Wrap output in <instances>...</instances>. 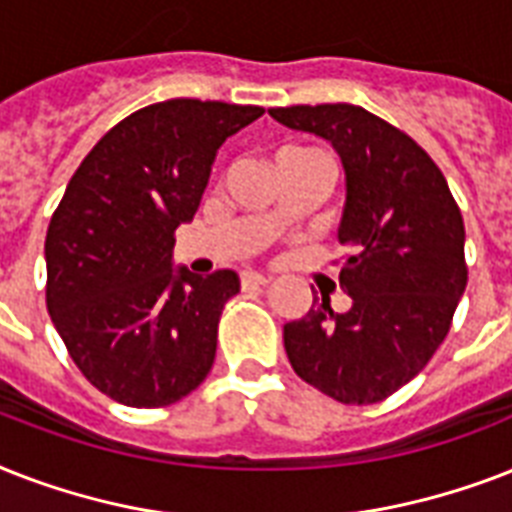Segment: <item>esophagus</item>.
Here are the masks:
<instances>
[{"instance_id": "obj_1", "label": "esophagus", "mask_w": 512, "mask_h": 512, "mask_svg": "<svg viewBox=\"0 0 512 512\" xmlns=\"http://www.w3.org/2000/svg\"><path fill=\"white\" fill-rule=\"evenodd\" d=\"M271 281V276H265V273H255V271H247L241 273V287L249 289V287H265Z\"/></svg>"}]
</instances>
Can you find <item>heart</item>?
<instances>
[{
  "instance_id": "1",
  "label": "heart",
  "mask_w": 512,
  "mask_h": 512,
  "mask_svg": "<svg viewBox=\"0 0 512 512\" xmlns=\"http://www.w3.org/2000/svg\"><path fill=\"white\" fill-rule=\"evenodd\" d=\"M297 154H305V151H300V148H284V151L276 154V159H287V156H297Z\"/></svg>"
}]
</instances>
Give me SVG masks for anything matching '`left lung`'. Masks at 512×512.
I'll return each mask as SVG.
<instances>
[{
    "label": "left lung",
    "mask_w": 512,
    "mask_h": 512,
    "mask_svg": "<svg viewBox=\"0 0 512 512\" xmlns=\"http://www.w3.org/2000/svg\"><path fill=\"white\" fill-rule=\"evenodd\" d=\"M289 130L332 143L345 175L337 241L348 311L313 297L284 324L289 364L340 404H377L417 377L444 342L465 268V223L446 177L409 135L361 106L271 108Z\"/></svg>",
    "instance_id": "obj_1"
}]
</instances>
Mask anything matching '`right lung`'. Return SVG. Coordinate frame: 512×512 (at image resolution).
<instances>
[{
	"instance_id": "obj_1",
	"label": "right lung",
	"mask_w": 512,
	"mask_h": 512,
	"mask_svg": "<svg viewBox=\"0 0 512 512\" xmlns=\"http://www.w3.org/2000/svg\"><path fill=\"white\" fill-rule=\"evenodd\" d=\"M260 106L175 98L130 114L98 140L50 220L47 311L87 380L124 406H167L215 361L217 321L239 276L175 268L217 148Z\"/></svg>"
}]
</instances>
